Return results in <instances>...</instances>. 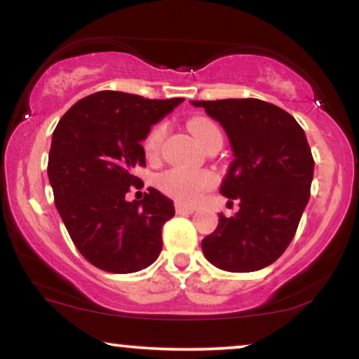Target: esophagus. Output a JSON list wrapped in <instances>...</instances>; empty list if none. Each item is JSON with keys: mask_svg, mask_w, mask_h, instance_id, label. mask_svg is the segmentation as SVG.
Masks as SVG:
<instances>
[{"mask_svg": "<svg viewBox=\"0 0 359 359\" xmlns=\"http://www.w3.org/2000/svg\"><path fill=\"white\" fill-rule=\"evenodd\" d=\"M175 210H176V214L184 215V214H193L196 209H194V208H186V205L176 203V204H175Z\"/></svg>", "mask_w": 359, "mask_h": 359, "instance_id": "34e87169", "label": "esophagus"}]
</instances>
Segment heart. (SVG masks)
Wrapping results in <instances>:
<instances>
[{
  "instance_id": "b5f03b06",
  "label": "heart",
  "mask_w": 359,
  "mask_h": 359,
  "mask_svg": "<svg viewBox=\"0 0 359 359\" xmlns=\"http://www.w3.org/2000/svg\"><path fill=\"white\" fill-rule=\"evenodd\" d=\"M189 130L198 139L201 145H205L212 139L220 137L219 126L208 117H194L189 121ZM166 127L163 124L155 126L144 140V150L149 156L158 154L161 142H163ZM156 188L170 198L184 204H196L203 198L204 191L215 183L214 173L208 170H188V168H170L156 176Z\"/></svg>"
}]
</instances>
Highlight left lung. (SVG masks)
Returning <instances> with one entry per match:
<instances>
[{
	"mask_svg": "<svg viewBox=\"0 0 359 359\" xmlns=\"http://www.w3.org/2000/svg\"><path fill=\"white\" fill-rule=\"evenodd\" d=\"M191 104L224 127L233 161L220 194L240 203L233 217L219 214L217 229L201 243L204 257L224 271L266 268L289 247L311 198L307 137L289 112L255 97Z\"/></svg>",
	"mask_w": 359,
	"mask_h": 359,
	"instance_id": "1",
	"label": "left lung"
}]
</instances>
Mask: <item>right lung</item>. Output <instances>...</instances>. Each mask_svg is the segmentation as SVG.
<instances>
[{
    "label": "right lung",
    "mask_w": 359,
    "mask_h": 359,
    "mask_svg": "<svg viewBox=\"0 0 359 359\" xmlns=\"http://www.w3.org/2000/svg\"><path fill=\"white\" fill-rule=\"evenodd\" d=\"M183 101L97 91L73 104L53 130L47 173L55 208L78 252L102 271L135 273L158 258L173 201L154 188L142 201L129 203L126 194L140 186L132 175L145 165L140 142Z\"/></svg>",
    "instance_id": "obj_1"
}]
</instances>
